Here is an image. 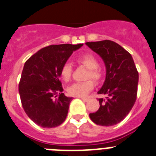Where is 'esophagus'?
Instances as JSON below:
<instances>
[{"label":"esophagus","mask_w":156,"mask_h":156,"mask_svg":"<svg viewBox=\"0 0 156 156\" xmlns=\"http://www.w3.org/2000/svg\"><path fill=\"white\" fill-rule=\"evenodd\" d=\"M81 100H83V102H87L88 100H89V99H88V98H84V97H81Z\"/></svg>","instance_id":"esophagus-1"}]
</instances>
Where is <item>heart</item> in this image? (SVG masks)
I'll return each mask as SVG.
<instances>
[{
    "label": "heart",
    "instance_id": "b5f03b06",
    "mask_svg": "<svg viewBox=\"0 0 156 156\" xmlns=\"http://www.w3.org/2000/svg\"><path fill=\"white\" fill-rule=\"evenodd\" d=\"M78 61L80 64L89 69V72L87 74L86 78H91L95 81H99L101 78V71L98 68L99 63L95 56L90 53H86L80 56L78 58ZM73 73L72 65L69 62H66L63 65L61 69V77L64 81L68 82L71 78ZM95 87V83L92 80H87L85 82L73 83L67 88L69 95L76 97H83L87 95V94L92 90Z\"/></svg>",
    "mask_w": 156,
    "mask_h": 156
}]
</instances>
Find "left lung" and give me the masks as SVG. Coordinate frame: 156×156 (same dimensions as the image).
Returning <instances> with one entry per match:
<instances>
[{"label": "left lung", "instance_id": "left-lung-1", "mask_svg": "<svg viewBox=\"0 0 156 156\" xmlns=\"http://www.w3.org/2000/svg\"><path fill=\"white\" fill-rule=\"evenodd\" d=\"M86 44L101 56L106 67L105 81L98 91L106 95V100L99 99L100 108L89 116L96 125L114 126L128 115L135 103L138 70L130 53L113 41L102 40Z\"/></svg>", "mask_w": 156, "mask_h": 156}]
</instances>
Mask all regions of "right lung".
Returning <instances> with one entry per match:
<instances>
[{"instance_id":"right-lung-1","label":"right lung","mask_w":156,"mask_h":156,"mask_svg":"<svg viewBox=\"0 0 156 156\" xmlns=\"http://www.w3.org/2000/svg\"><path fill=\"white\" fill-rule=\"evenodd\" d=\"M83 45H50L26 61L18 91L24 111L38 126L54 128L66 120L73 98L62 93L61 69Z\"/></svg>"}]
</instances>
